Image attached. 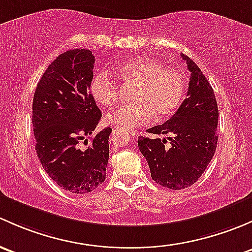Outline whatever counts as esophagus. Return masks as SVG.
I'll list each match as a JSON object with an SVG mask.
<instances>
[{
	"label": "esophagus",
	"mask_w": 252,
	"mask_h": 252,
	"mask_svg": "<svg viewBox=\"0 0 252 252\" xmlns=\"http://www.w3.org/2000/svg\"><path fill=\"white\" fill-rule=\"evenodd\" d=\"M128 133L131 134L132 137H136V134H137V132H134V131H128Z\"/></svg>",
	"instance_id": "esophagus-1"
}]
</instances>
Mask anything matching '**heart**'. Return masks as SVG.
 <instances>
[{
	"instance_id": "heart-1",
	"label": "heart",
	"mask_w": 252,
	"mask_h": 252,
	"mask_svg": "<svg viewBox=\"0 0 252 252\" xmlns=\"http://www.w3.org/2000/svg\"><path fill=\"white\" fill-rule=\"evenodd\" d=\"M119 72L125 84L138 85L133 95L134 105L116 109L108 115L109 123L124 129L149 125L159 116L173 115L186 92V79L180 70L165 68L154 58H133L121 64ZM93 99L103 108H111L120 100V87L114 75L99 71L90 85Z\"/></svg>"
}]
</instances>
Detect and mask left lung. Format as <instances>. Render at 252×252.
I'll list each match as a JSON object with an SVG mask.
<instances>
[{"label":"left lung","mask_w":252,"mask_h":252,"mask_svg":"<svg viewBox=\"0 0 252 252\" xmlns=\"http://www.w3.org/2000/svg\"><path fill=\"white\" fill-rule=\"evenodd\" d=\"M190 71L187 98L162 125L148 129L166 138L138 137V147L147 160L153 181L178 190L194 184L211 161L217 147L219 107L211 85L199 66L181 54Z\"/></svg>","instance_id":"obj_1"}]
</instances>
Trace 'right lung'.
Instances as JSON below:
<instances>
[{
    "mask_svg": "<svg viewBox=\"0 0 252 252\" xmlns=\"http://www.w3.org/2000/svg\"><path fill=\"white\" fill-rule=\"evenodd\" d=\"M94 56L70 49L57 57L41 76L32 100L35 150L49 177L64 190L86 194L105 181L110 127L98 132L102 118L90 91Z\"/></svg>",
    "mask_w": 252,
    "mask_h": 252,
    "instance_id": "obj_1",
    "label": "right lung"
}]
</instances>
